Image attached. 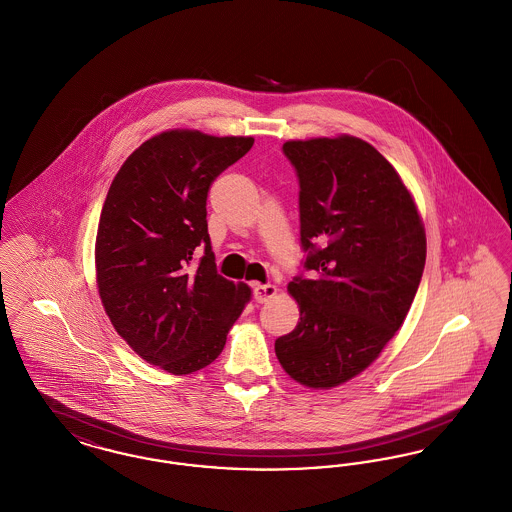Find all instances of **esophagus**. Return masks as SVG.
Returning a JSON list of instances; mask_svg holds the SVG:
<instances>
[{
    "instance_id": "esophagus-1",
    "label": "esophagus",
    "mask_w": 512,
    "mask_h": 512,
    "mask_svg": "<svg viewBox=\"0 0 512 512\" xmlns=\"http://www.w3.org/2000/svg\"><path fill=\"white\" fill-rule=\"evenodd\" d=\"M276 295V286L272 284H255L253 286V299L257 303H267Z\"/></svg>"
}]
</instances>
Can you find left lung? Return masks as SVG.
<instances>
[{"instance_id":"1","label":"left lung","mask_w":512,"mask_h":512,"mask_svg":"<svg viewBox=\"0 0 512 512\" xmlns=\"http://www.w3.org/2000/svg\"><path fill=\"white\" fill-rule=\"evenodd\" d=\"M299 178L303 268L295 330L274 343L295 382L328 390L374 363L407 317L426 234L401 176L355 136L286 142Z\"/></svg>"}]
</instances>
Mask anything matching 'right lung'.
Here are the masks:
<instances>
[{
  "label": "right lung",
  "instance_id": "right-lung-1",
  "mask_svg": "<svg viewBox=\"0 0 512 512\" xmlns=\"http://www.w3.org/2000/svg\"><path fill=\"white\" fill-rule=\"evenodd\" d=\"M253 142L161 132L124 161L105 197L96 238L101 303L122 340L171 374L211 365L251 297L217 272L207 194Z\"/></svg>",
  "mask_w": 512,
  "mask_h": 512
}]
</instances>
